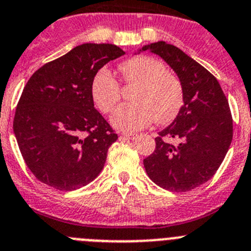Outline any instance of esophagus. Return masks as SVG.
<instances>
[{"label": "esophagus", "instance_id": "obj_1", "mask_svg": "<svg viewBox=\"0 0 251 251\" xmlns=\"http://www.w3.org/2000/svg\"><path fill=\"white\" fill-rule=\"evenodd\" d=\"M120 137H125V139L134 140V139H136L137 135L136 134H127V132H123V134L120 135Z\"/></svg>", "mask_w": 251, "mask_h": 251}]
</instances>
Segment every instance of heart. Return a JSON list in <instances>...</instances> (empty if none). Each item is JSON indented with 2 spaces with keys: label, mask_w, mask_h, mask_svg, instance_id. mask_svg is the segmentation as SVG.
I'll list each match as a JSON object with an SVG mask.
<instances>
[{
  "label": "heart",
  "mask_w": 251,
  "mask_h": 251,
  "mask_svg": "<svg viewBox=\"0 0 251 251\" xmlns=\"http://www.w3.org/2000/svg\"><path fill=\"white\" fill-rule=\"evenodd\" d=\"M123 81L135 85L132 102L120 105L111 115L110 123L123 131H136L156 121L168 124L179 114L184 103L180 80L161 61L150 56H136L120 65ZM92 102L102 114H109L121 98L120 85L107 69L99 70L91 80Z\"/></svg>",
  "instance_id": "b5f03b06"
}]
</instances>
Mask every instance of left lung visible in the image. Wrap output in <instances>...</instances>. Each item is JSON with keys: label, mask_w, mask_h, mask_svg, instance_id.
Listing matches in <instances>:
<instances>
[{"label": "left lung", "mask_w": 251, "mask_h": 251, "mask_svg": "<svg viewBox=\"0 0 251 251\" xmlns=\"http://www.w3.org/2000/svg\"><path fill=\"white\" fill-rule=\"evenodd\" d=\"M140 51L159 55L182 85L184 105L175 120L155 139L156 148L144 160L149 177L162 189L185 193L205 184L216 173L232 140L229 102L204 66L165 41L145 45ZM175 139L170 144L166 139Z\"/></svg>", "instance_id": "1"}]
</instances>
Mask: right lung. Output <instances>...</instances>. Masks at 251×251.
<instances>
[{
  "label": "right lung",
  "instance_id": "add662e5",
  "mask_svg": "<svg viewBox=\"0 0 251 251\" xmlns=\"http://www.w3.org/2000/svg\"><path fill=\"white\" fill-rule=\"evenodd\" d=\"M125 55L111 44H82L31 76L21 95L13 132L31 173L57 190L90 184L117 140L95 109L91 80L109 61Z\"/></svg>",
  "mask_w": 251,
  "mask_h": 251
}]
</instances>
